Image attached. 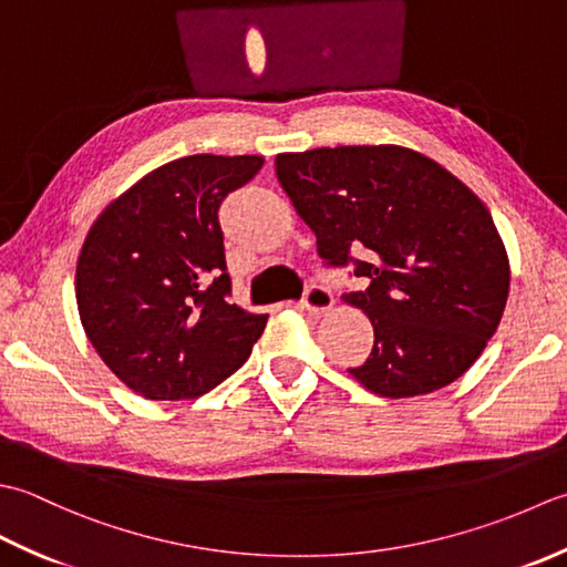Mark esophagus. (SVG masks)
I'll use <instances>...</instances> for the list:
<instances>
[{"instance_id": "34e87169", "label": "esophagus", "mask_w": 567, "mask_h": 567, "mask_svg": "<svg viewBox=\"0 0 567 567\" xmlns=\"http://www.w3.org/2000/svg\"><path fill=\"white\" fill-rule=\"evenodd\" d=\"M332 303H334V298L330 293V288L320 286V284H310L303 291V298H300V306L310 310V313H322V310H330Z\"/></svg>"}]
</instances>
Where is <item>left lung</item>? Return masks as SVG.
<instances>
[{"instance_id":"left-lung-1","label":"left lung","mask_w":567,"mask_h":567,"mask_svg":"<svg viewBox=\"0 0 567 567\" xmlns=\"http://www.w3.org/2000/svg\"><path fill=\"white\" fill-rule=\"evenodd\" d=\"M276 176L330 269L362 291L342 298L374 326L350 374L406 399L475 364L509 296V259L482 200L433 158L403 146H334L276 156Z\"/></svg>"}]
</instances>
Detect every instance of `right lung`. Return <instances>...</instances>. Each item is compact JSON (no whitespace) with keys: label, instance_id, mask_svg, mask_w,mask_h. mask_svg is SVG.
<instances>
[{"label":"right lung","instance_id":"add662e5","mask_svg":"<svg viewBox=\"0 0 567 567\" xmlns=\"http://www.w3.org/2000/svg\"><path fill=\"white\" fill-rule=\"evenodd\" d=\"M261 156L195 154L148 173L92 225L75 298L114 374L152 401L195 399L247 362L269 316L233 300L219 205Z\"/></svg>","mask_w":567,"mask_h":567}]
</instances>
